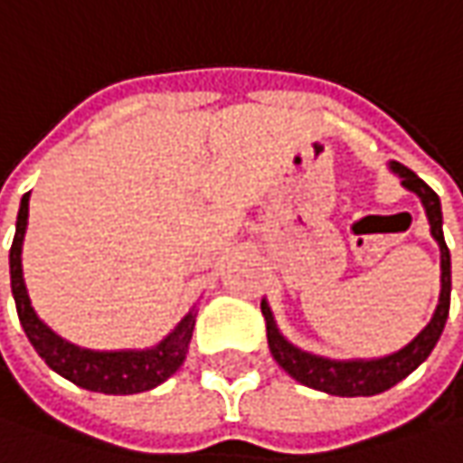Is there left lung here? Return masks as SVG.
I'll return each mask as SVG.
<instances>
[{
  "mask_svg": "<svg viewBox=\"0 0 463 463\" xmlns=\"http://www.w3.org/2000/svg\"><path fill=\"white\" fill-rule=\"evenodd\" d=\"M392 171L400 174L402 186L410 192H415L420 197L425 215L430 222V232L439 241L440 246V297L439 307L433 312L430 323L422 327L415 341H410L397 354L384 356V359L372 361H330L323 356H312L295 348L277 330V323L271 317L269 305L261 302V312L266 317V338H269V351L274 361L279 364L287 374L297 379L299 384L312 387V390L327 392V394H338V397H372L379 392L390 390L397 382H402L407 374H412L422 361L430 356L433 345L439 343L446 317H449V307H451V253L443 241V215H440V200L439 194L422 182L415 171H410L402 164H392Z\"/></svg>",
  "mask_w": 463,
  "mask_h": 463,
  "instance_id": "1",
  "label": "left lung"
}]
</instances>
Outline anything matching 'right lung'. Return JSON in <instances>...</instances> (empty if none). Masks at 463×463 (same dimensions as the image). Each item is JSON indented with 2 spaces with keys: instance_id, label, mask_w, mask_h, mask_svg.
Here are the masks:
<instances>
[{
  "instance_id": "obj_1",
  "label": "right lung",
  "mask_w": 463,
  "mask_h": 463,
  "mask_svg": "<svg viewBox=\"0 0 463 463\" xmlns=\"http://www.w3.org/2000/svg\"><path fill=\"white\" fill-rule=\"evenodd\" d=\"M27 202L30 192L20 202V213H17V231L14 241L9 248V279H12V295L17 305V315L23 323L27 341L33 343V348L56 374L73 382L76 387L89 392H104V394H136L158 387L161 382H166L184 364L186 348L192 341V330H194V312H189L176 330L168 335L166 341H161L156 348L146 351H87V348H76L63 338H58L56 333H51L48 327L38 320L35 310L30 307V297L24 289L23 279V238L27 228Z\"/></svg>"
}]
</instances>
